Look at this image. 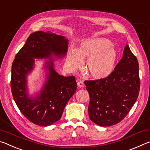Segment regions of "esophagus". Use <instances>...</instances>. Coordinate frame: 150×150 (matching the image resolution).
<instances>
[{
  "label": "esophagus",
  "instance_id": "obj_1",
  "mask_svg": "<svg viewBox=\"0 0 150 150\" xmlns=\"http://www.w3.org/2000/svg\"><path fill=\"white\" fill-rule=\"evenodd\" d=\"M77 87L79 88H82V87H84V83H83V81H78V82H77Z\"/></svg>",
  "mask_w": 150,
  "mask_h": 150
}]
</instances>
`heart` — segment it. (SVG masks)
<instances>
[{
	"mask_svg": "<svg viewBox=\"0 0 150 150\" xmlns=\"http://www.w3.org/2000/svg\"><path fill=\"white\" fill-rule=\"evenodd\" d=\"M118 54L112 42L105 38H95L81 43L78 49L71 48L67 57L70 69L75 70L88 60L86 69L90 77L103 80L110 77L115 70Z\"/></svg>",
	"mask_w": 150,
	"mask_h": 150,
	"instance_id": "obj_1",
	"label": "heart"
}]
</instances>
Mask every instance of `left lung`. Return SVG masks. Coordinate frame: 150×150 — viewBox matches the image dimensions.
Instances as JSON below:
<instances>
[{"mask_svg": "<svg viewBox=\"0 0 150 150\" xmlns=\"http://www.w3.org/2000/svg\"><path fill=\"white\" fill-rule=\"evenodd\" d=\"M90 96L88 116L100 126L118 124L128 115L138 98L140 81L138 59L127 44L124 55L110 77L85 81Z\"/></svg>", "mask_w": 150, "mask_h": 150, "instance_id": "1", "label": "left lung"}]
</instances>
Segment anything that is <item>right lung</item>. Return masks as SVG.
<instances>
[{
  "label": "right lung",
  "mask_w": 150,
  "mask_h": 150,
  "mask_svg": "<svg viewBox=\"0 0 150 150\" xmlns=\"http://www.w3.org/2000/svg\"><path fill=\"white\" fill-rule=\"evenodd\" d=\"M68 42L64 36L50 31L34 32L12 63L11 86L14 100L22 115L36 125L47 126L59 120L77 90L74 76L64 77L54 69V58L65 56ZM35 59L49 60L44 66L47 71L45 82L34 96L29 95L27 77L34 69Z\"/></svg>",
  "instance_id": "1"
}]
</instances>
